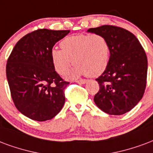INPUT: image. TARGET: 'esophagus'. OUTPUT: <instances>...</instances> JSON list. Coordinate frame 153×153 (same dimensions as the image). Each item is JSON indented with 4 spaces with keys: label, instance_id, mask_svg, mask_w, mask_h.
<instances>
[{
    "label": "esophagus",
    "instance_id": "34e87169",
    "mask_svg": "<svg viewBox=\"0 0 153 153\" xmlns=\"http://www.w3.org/2000/svg\"><path fill=\"white\" fill-rule=\"evenodd\" d=\"M87 82H88V80H86V79H80L76 81L77 83H79V84H85Z\"/></svg>",
    "mask_w": 153,
    "mask_h": 153
}]
</instances>
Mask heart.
Instances as JSON below:
<instances>
[{
	"label": "heart",
	"mask_w": 153,
	"mask_h": 153,
	"mask_svg": "<svg viewBox=\"0 0 153 153\" xmlns=\"http://www.w3.org/2000/svg\"><path fill=\"white\" fill-rule=\"evenodd\" d=\"M62 49L51 51V59L55 71L64 76L69 72L72 79L82 75L97 77L108 67L111 48L108 39L101 35H76L68 36L60 43Z\"/></svg>",
	"instance_id": "heart-1"
}]
</instances>
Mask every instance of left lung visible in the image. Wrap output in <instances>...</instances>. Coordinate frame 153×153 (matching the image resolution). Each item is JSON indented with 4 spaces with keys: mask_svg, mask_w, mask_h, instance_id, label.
Listing matches in <instances>:
<instances>
[{
    "mask_svg": "<svg viewBox=\"0 0 153 153\" xmlns=\"http://www.w3.org/2000/svg\"><path fill=\"white\" fill-rule=\"evenodd\" d=\"M108 39L111 56L106 71L97 78L100 90L95 104L110 115L127 113L142 99L146 88L148 59L134 35L122 27L104 25L88 29Z\"/></svg>",
    "mask_w": 153,
    "mask_h": 153,
    "instance_id": "1",
    "label": "left lung"
}]
</instances>
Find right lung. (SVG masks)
Here are the masks:
<instances>
[{"label": "right lung", "mask_w": 153, "mask_h": 153, "mask_svg": "<svg viewBox=\"0 0 153 153\" xmlns=\"http://www.w3.org/2000/svg\"><path fill=\"white\" fill-rule=\"evenodd\" d=\"M70 30L39 29L23 36L11 52L6 77L14 105L30 119H52L65 104L64 81L55 71L51 51Z\"/></svg>", "instance_id": "obj_1"}]
</instances>
